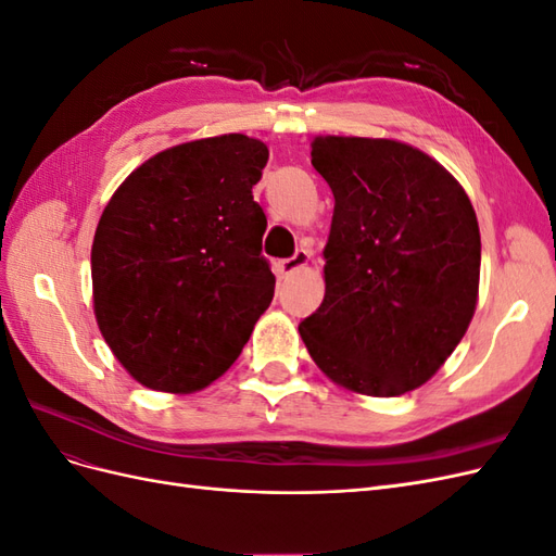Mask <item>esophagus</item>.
<instances>
[{
	"instance_id": "obj_1",
	"label": "esophagus",
	"mask_w": 556,
	"mask_h": 556,
	"mask_svg": "<svg viewBox=\"0 0 556 556\" xmlns=\"http://www.w3.org/2000/svg\"><path fill=\"white\" fill-rule=\"evenodd\" d=\"M308 262H311V252L304 250V248H299L292 257L278 262V274H280L282 278H288V276H292L294 271H299V268H304Z\"/></svg>"
}]
</instances>
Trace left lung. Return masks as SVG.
Wrapping results in <instances>:
<instances>
[{
  "mask_svg": "<svg viewBox=\"0 0 556 556\" xmlns=\"http://www.w3.org/2000/svg\"><path fill=\"white\" fill-rule=\"evenodd\" d=\"M311 148L336 204L325 299L299 333L336 384L406 394L445 364L476 313V211L452 174L408 143L317 137Z\"/></svg>",
  "mask_w": 556,
  "mask_h": 556,
  "instance_id": "left-lung-1",
  "label": "left lung"
}]
</instances>
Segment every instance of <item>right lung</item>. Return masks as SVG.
<instances>
[{"label":"right lung","mask_w":556,"mask_h":556,"mask_svg":"<svg viewBox=\"0 0 556 556\" xmlns=\"http://www.w3.org/2000/svg\"><path fill=\"white\" fill-rule=\"evenodd\" d=\"M268 148L245 134L166 148L106 204L92 243L94 317L150 390H204L237 362L276 276L252 199Z\"/></svg>","instance_id":"obj_1"}]
</instances>
